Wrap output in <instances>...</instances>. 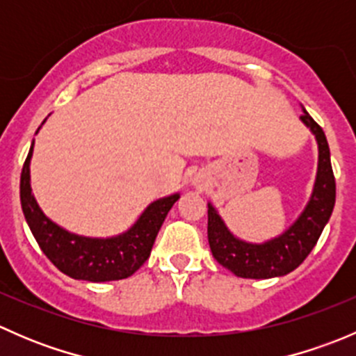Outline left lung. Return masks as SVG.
Here are the masks:
<instances>
[{
	"mask_svg": "<svg viewBox=\"0 0 356 356\" xmlns=\"http://www.w3.org/2000/svg\"><path fill=\"white\" fill-rule=\"evenodd\" d=\"M300 120L315 136L318 149L317 175L314 189L296 220L275 238L264 243H250L238 238L225 225L217 208L208 203V243L215 260L238 277L270 279L281 277L300 267L301 261L317 245L336 203L331 152L321 125L301 106Z\"/></svg>",
	"mask_w": 356,
	"mask_h": 356,
	"instance_id": "1",
	"label": "left lung"
}]
</instances>
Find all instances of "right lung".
Instances as JSON below:
<instances>
[{"mask_svg": "<svg viewBox=\"0 0 356 356\" xmlns=\"http://www.w3.org/2000/svg\"><path fill=\"white\" fill-rule=\"evenodd\" d=\"M46 118L42 120V124ZM39 125V129L42 127ZM35 131V134L39 132ZM32 141L20 175V203L31 232L42 253L68 277L88 282H108L127 279L148 260L165 217L179 200L181 193L158 198L148 204L138 220L117 236L89 238L67 231L46 217L35 201L31 188Z\"/></svg>", "mask_w": 356, "mask_h": 356, "instance_id": "1", "label": "right lung"}]
</instances>
